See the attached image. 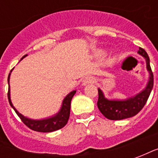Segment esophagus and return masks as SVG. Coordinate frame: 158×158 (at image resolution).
Instances as JSON below:
<instances>
[{
  "instance_id": "esophagus-1",
  "label": "esophagus",
  "mask_w": 158,
  "mask_h": 158,
  "mask_svg": "<svg viewBox=\"0 0 158 158\" xmlns=\"http://www.w3.org/2000/svg\"><path fill=\"white\" fill-rule=\"evenodd\" d=\"M96 82V79L92 76H88L85 79L83 80V85H87V84H91V83Z\"/></svg>"
}]
</instances>
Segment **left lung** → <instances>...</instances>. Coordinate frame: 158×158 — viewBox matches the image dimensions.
I'll return each instance as SVG.
<instances>
[{
    "label": "left lung",
    "instance_id": "left-lung-1",
    "mask_svg": "<svg viewBox=\"0 0 158 158\" xmlns=\"http://www.w3.org/2000/svg\"><path fill=\"white\" fill-rule=\"evenodd\" d=\"M138 53L146 58V68L149 71L150 79L146 89L132 98L123 101H109L104 97L102 91L98 89V101L97 106L100 112L102 113L106 118L111 120H121L135 116L141 111L146 105L152 89L153 88V73L150 66V59L146 52L141 47H139Z\"/></svg>",
    "mask_w": 158,
    "mask_h": 158
}]
</instances>
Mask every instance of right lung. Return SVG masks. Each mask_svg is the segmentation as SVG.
I'll list each match as a JSON object with an SVG mask.
<instances>
[{
	"label": "right lung",
	"instance_id": "obj_1",
	"mask_svg": "<svg viewBox=\"0 0 158 158\" xmlns=\"http://www.w3.org/2000/svg\"><path fill=\"white\" fill-rule=\"evenodd\" d=\"M27 55H24L22 57H25ZM9 78H10V73L8 75V93H7V97H8V101L10 105L12 108L14 109L16 113L18 114V116L22 120V122L25 124L27 127H29V129L35 130V131H38V132H44L48 133L55 131L57 129H60L63 128L64 126L67 124V123L69 121V115H70V105H71V100H72L73 96H74L76 93V90H73L71 93H69L68 96H66L63 102H62V108L56 116L49 118L41 119V120H33V119L27 118L25 117H23L19 113L15 107L12 105L11 99H10V86H9Z\"/></svg>",
	"mask_w": 158,
	"mask_h": 158
}]
</instances>
